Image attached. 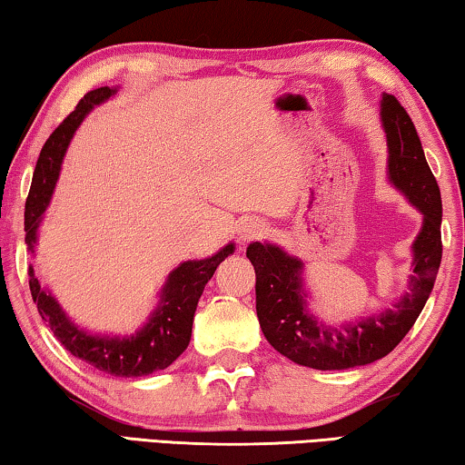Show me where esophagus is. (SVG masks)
Segmentation results:
<instances>
[{
    "label": "esophagus",
    "mask_w": 465,
    "mask_h": 465,
    "mask_svg": "<svg viewBox=\"0 0 465 465\" xmlns=\"http://www.w3.org/2000/svg\"><path fill=\"white\" fill-rule=\"evenodd\" d=\"M262 234H263V224L257 223V220H245V223H242L239 228V239L242 242L260 239Z\"/></svg>",
    "instance_id": "esophagus-1"
}]
</instances>
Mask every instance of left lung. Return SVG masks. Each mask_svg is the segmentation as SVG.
Masks as SVG:
<instances>
[{"mask_svg":"<svg viewBox=\"0 0 465 465\" xmlns=\"http://www.w3.org/2000/svg\"><path fill=\"white\" fill-rule=\"evenodd\" d=\"M381 118L389 145V178L422 212L413 241L410 291L374 316L328 326L307 307L303 262L270 242H252L247 257L255 270V310L263 337L278 353L313 370L366 366L389 355L410 332L430 297L442 257L440 191L410 114L397 97L382 95Z\"/></svg>","mask_w":465,"mask_h":465,"instance_id":"obj_1","label":"left lung"}]
</instances>
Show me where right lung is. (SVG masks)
<instances>
[{"instance_id": "1", "label": "right lung", "mask_w": 465, "mask_h": 465, "mask_svg": "<svg viewBox=\"0 0 465 465\" xmlns=\"http://www.w3.org/2000/svg\"><path fill=\"white\" fill-rule=\"evenodd\" d=\"M116 89L99 87L89 91L76 110L66 116V120L49 134L45 145L41 149L37 160V168L33 174V184L28 191L25 205V242L35 253V242H37V231L43 220V212L47 210L49 199L60 176L62 160L66 153L68 143L73 139L78 124L83 118L95 108L110 99ZM234 252L232 242L220 249L218 253L205 260H189L173 270L166 284L160 292V303L155 307L147 324L131 337H110V334H91L78 328L73 320L66 316L60 303L55 302L52 292L41 287L33 266L28 268V287H31L33 302L37 303L41 318L52 328L54 337L58 339L66 351L73 353L78 360L87 361L89 366L97 368L99 372L112 376H147L158 370L168 368L191 341L193 316H195L197 302L208 284L210 278L216 272L220 262H224Z\"/></svg>"}]
</instances>
